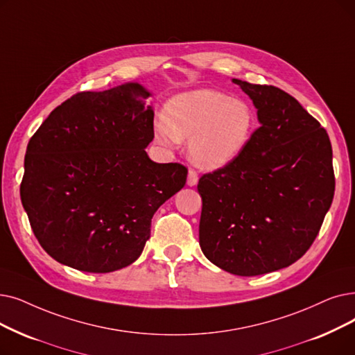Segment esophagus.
<instances>
[{"instance_id": "esophagus-1", "label": "esophagus", "mask_w": 355, "mask_h": 355, "mask_svg": "<svg viewBox=\"0 0 355 355\" xmlns=\"http://www.w3.org/2000/svg\"><path fill=\"white\" fill-rule=\"evenodd\" d=\"M197 182H198V175H197V173L194 171V169H190L189 175H187V186L194 187Z\"/></svg>"}]
</instances>
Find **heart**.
<instances>
[{
    "mask_svg": "<svg viewBox=\"0 0 355 355\" xmlns=\"http://www.w3.org/2000/svg\"><path fill=\"white\" fill-rule=\"evenodd\" d=\"M255 130L251 105L219 91L194 89L169 100L164 119L153 125L155 141L168 149L190 139V161L206 171H216L238 159Z\"/></svg>",
    "mask_w": 355,
    "mask_h": 355,
    "instance_id": "1",
    "label": "heart"
}]
</instances>
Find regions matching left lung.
Listing matches in <instances>:
<instances>
[{
  "label": "left lung",
  "mask_w": 355,
  "mask_h": 355,
  "mask_svg": "<svg viewBox=\"0 0 355 355\" xmlns=\"http://www.w3.org/2000/svg\"><path fill=\"white\" fill-rule=\"evenodd\" d=\"M232 83L252 100L259 128L238 159L198 180V239L210 263L252 277L286 268L311 248L334 198L332 146L283 89Z\"/></svg>",
  "instance_id": "1"
}]
</instances>
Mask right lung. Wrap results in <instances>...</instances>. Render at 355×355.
Returning <instances> with one entry per match:
<instances>
[{
	"label": "right lung",
	"mask_w": 355,
	"mask_h": 355,
	"mask_svg": "<svg viewBox=\"0 0 355 355\" xmlns=\"http://www.w3.org/2000/svg\"><path fill=\"white\" fill-rule=\"evenodd\" d=\"M144 85L84 91L58 105L32 136L20 186L42 248L85 272L141 257L152 216L186 186L187 168L146 153L153 110Z\"/></svg>",
	"instance_id": "obj_1"
}]
</instances>
